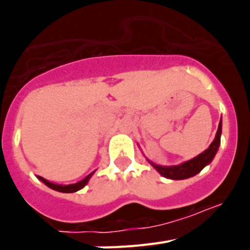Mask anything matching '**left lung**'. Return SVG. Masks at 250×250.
Wrapping results in <instances>:
<instances>
[{
  "label": "left lung",
  "instance_id": "1",
  "mask_svg": "<svg viewBox=\"0 0 250 250\" xmlns=\"http://www.w3.org/2000/svg\"><path fill=\"white\" fill-rule=\"evenodd\" d=\"M220 134H222V121L219 123V126H218V131H216V135L214 141L209 145L207 150L204 152H202L200 155H198L196 158L191 159L189 161H185L183 164L176 165V167H160V165L156 164H150L158 170L159 173L167 179H173V180H183V179L191 178V176L196 175L198 173L202 171L203 167L205 165H208L215 156L216 151H218V147L220 145Z\"/></svg>",
  "mask_w": 250,
  "mask_h": 250
}]
</instances>
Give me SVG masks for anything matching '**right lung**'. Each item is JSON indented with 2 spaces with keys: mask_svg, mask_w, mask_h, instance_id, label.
Returning a JSON list of instances; mask_svg holds the SVG:
<instances>
[{
  "mask_svg": "<svg viewBox=\"0 0 250 250\" xmlns=\"http://www.w3.org/2000/svg\"><path fill=\"white\" fill-rule=\"evenodd\" d=\"M91 175H92V173L89 174V175L86 176L85 179H83L81 182L76 183V184H70V185H57V184H54V183L47 182L46 179L41 178V176H39V179H40V180H41V182L45 183V184L47 185L48 188H51V189H54V190L61 191V193H75V191L83 189V188L85 187L86 184H87V182H89V179L91 178Z\"/></svg>",
  "mask_w": 250,
  "mask_h": 250,
  "instance_id": "1",
  "label": "right lung"
}]
</instances>
